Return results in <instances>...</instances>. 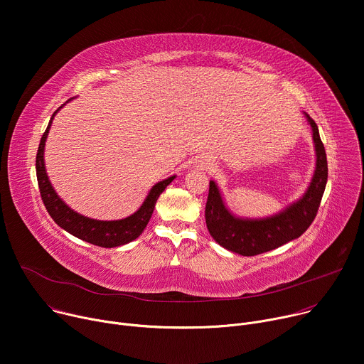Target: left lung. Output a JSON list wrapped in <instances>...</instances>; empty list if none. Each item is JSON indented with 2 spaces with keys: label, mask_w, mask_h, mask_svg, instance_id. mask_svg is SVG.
<instances>
[{
  "label": "left lung",
  "mask_w": 364,
  "mask_h": 364,
  "mask_svg": "<svg viewBox=\"0 0 364 364\" xmlns=\"http://www.w3.org/2000/svg\"><path fill=\"white\" fill-rule=\"evenodd\" d=\"M305 117L312 129L315 169L302 196L284 210L264 218L238 217L227 207L217 182L210 181L205 221L211 237L221 247L241 256H256L298 238L314 221L326 191L328 166L326 149L315 121L308 114Z\"/></svg>",
  "instance_id": "8db88e82"
}]
</instances>
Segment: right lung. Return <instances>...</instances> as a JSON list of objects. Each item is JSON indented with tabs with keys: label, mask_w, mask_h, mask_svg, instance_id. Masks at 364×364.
I'll return each mask as SVG.
<instances>
[{
	"label": "right lung",
	"mask_w": 364,
	"mask_h": 364,
	"mask_svg": "<svg viewBox=\"0 0 364 364\" xmlns=\"http://www.w3.org/2000/svg\"><path fill=\"white\" fill-rule=\"evenodd\" d=\"M72 100L73 98L68 100L66 104ZM66 104H63V105H66ZM62 107H59L53 112V115L49 121V126L43 134L42 140H40L37 156H36V175H37L38 189H40V195H42L43 204H45L49 215L53 218V221L60 228H63L65 231H68L69 234H72L80 240L87 241V243H91V245H95L100 247H107V249L124 246V245L130 243V241L136 240L143 232V230L146 228V225L153 214L159 195L166 189V186L176 178V175H172L164 181L154 183L151 186V189L149 191L147 196L144 198L140 208L126 218L104 221V220L90 218V217H85L82 214L73 211L56 193L55 188L52 186V182L49 181V176L46 172V165H45L46 139H48L50 126L53 123V118Z\"/></svg>",
	"instance_id": "1"
}]
</instances>
